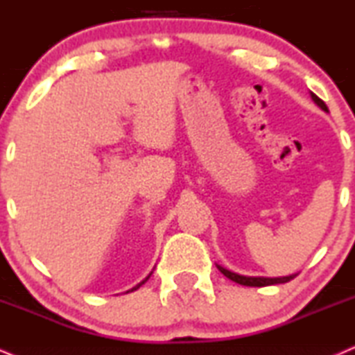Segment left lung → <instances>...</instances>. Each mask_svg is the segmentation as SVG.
<instances>
[{"mask_svg":"<svg viewBox=\"0 0 355 355\" xmlns=\"http://www.w3.org/2000/svg\"><path fill=\"white\" fill-rule=\"evenodd\" d=\"M311 99H313L322 110L329 112L326 102H324L322 99H319L314 92H311ZM216 268H218V270L223 272L226 277H230V279L234 281V283L243 284V286H254V288H261V286H270V284H283V283H288V281H291L293 277L296 276V275H289V276H283V277H253V276L236 275V272H232L230 270H226V268L220 266V264H216Z\"/></svg>","mask_w":355,"mask_h":355,"instance_id":"8db88e82","label":"left lung"}]
</instances>
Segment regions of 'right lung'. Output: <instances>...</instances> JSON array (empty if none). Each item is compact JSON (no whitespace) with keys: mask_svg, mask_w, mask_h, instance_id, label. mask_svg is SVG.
I'll return each mask as SVG.
<instances>
[{"mask_svg":"<svg viewBox=\"0 0 355 355\" xmlns=\"http://www.w3.org/2000/svg\"><path fill=\"white\" fill-rule=\"evenodd\" d=\"M153 270H155V268H153ZM152 272H153V271H152ZM152 272H150V275H148L147 277H145V279L142 281V283H139V284H137V286H134V288H132V289H129V291H125V294H127V293H132V291H135V289H139V288H140V286H142V284L145 283V281H147V279H148V277H150V276H152Z\"/></svg>","mask_w":355,"mask_h":355,"instance_id":"1","label":"right lung"}]
</instances>
